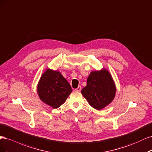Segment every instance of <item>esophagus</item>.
<instances>
[{"mask_svg": "<svg viewBox=\"0 0 152 152\" xmlns=\"http://www.w3.org/2000/svg\"><path fill=\"white\" fill-rule=\"evenodd\" d=\"M81 87L80 86H78L76 89H75V91H81Z\"/></svg>", "mask_w": 152, "mask_h": 152, "instance_id": "obj_1", "label": "esophagus"}]
</instances>
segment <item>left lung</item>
Masks as SVG:
<instances>
[{
  "instance_id": "obj_1",
  "label": "left lung",
  "mask_w": 152,
  "mask_h": 152,
  "mask_svg": "<svg viewBox=\"0 0 152 152\" xmlns=\"http://www.w3.org/2000/svg\"><path fill=\"white\" fill-rule=\"evenodd\" d=\"M81 94L96 110H102L109 105L116 94V86L110 72L105 68L91 71Z\"/></svg>"
}]
</instances>
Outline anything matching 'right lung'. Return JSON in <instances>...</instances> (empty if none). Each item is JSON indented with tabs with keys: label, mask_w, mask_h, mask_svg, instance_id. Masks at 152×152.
<instances>
[{
	"label": "right lung",
	"mask_w": 152,
	"mask_h": 152,
	"mask_svg": "<svg viewBox=\"0 0 152 152\" xmlns=\"http://www.w3.org/2000/svg\"><path fill=\"white\" fill-rule=\"evenodd\" d=\"M69 83L58 71L47 68L37 85L40 99L53 109H57L64 103L72 92Z\"/></svg>",
	"instance_id": "add662e5"
}]
</instances>
